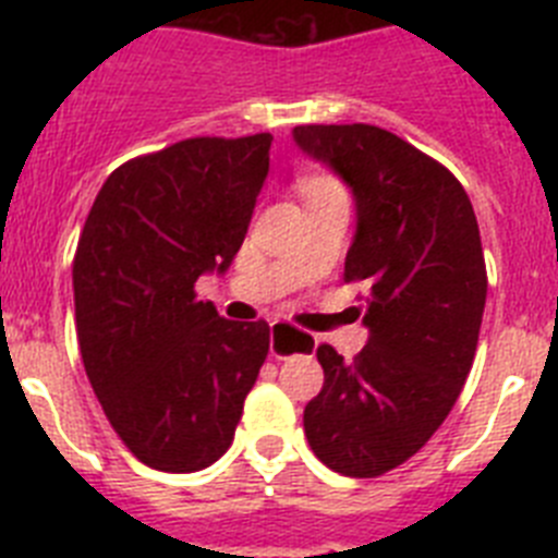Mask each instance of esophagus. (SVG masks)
Wrapping results in <instances>:
<instances>
[{
	"mask_svg": "<svg viewBox=\"0 0 558 558\" xmlns=\"http://www.w3.org/2000/svg\"><path fill=\"white\" fill-rule=\"evenodd\" d=\"M313 349L315 340L310 338V335L288 332V329H282L279 324L270 327V354H274L276 360H284L295 352H313Z\"/></svg>",
	"mask_w": 558,
	"mask_h": 558,
	"instance_id": "1",
	"label": "esophagus"
}]
</instances>
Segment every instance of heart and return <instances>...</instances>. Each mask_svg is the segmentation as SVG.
Segmentation results:
<instances>
[{
    "instance_id": "heart-1",
    "label": "heart",
    "mask_w": 558,
    "mask_h": 558,
    "mask_svg": "<svg viewBox=\"0 0 558 558\" xmlns=\"http://www.w3.org/2000/svg\"><path fill=\"white\" fill-rule=\"evenodd\" d=\"M327 186H335V181L329 179H307L302 184L304 192H315V190H327Z\"/></svg>"
}]
</instances>
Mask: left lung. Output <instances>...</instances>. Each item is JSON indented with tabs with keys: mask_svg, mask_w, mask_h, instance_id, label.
<instances>
[{
	"mask_svg": "<svg viewBox=\"0 0 558 558\" xmlns=\"http://www.w3.org/2000/svg\"><path fill=\"white\" fill-rule=\"evenodd\" d=\"M295 145L352 190L347 282H366L368 343L343 360L318 347L324 388L304 433L329 470L377 477L427 445L472 368L486 304L475 211L458 179L377 125H299Z\"/></svg>",
	"mask_w": 558,
	"mask_h": 558,
	"instance_id": "obj_1",
	"label": "left lung"
}]
</instances>
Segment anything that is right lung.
<instances>
[{
  "instance_id": "add662e5",
  "label": "right lung",
  "mask_w": 558,
  "mask_h": 558,
  "mask_svg": "<svg viewBox=\"0 0 558 558\" xmlns=\"http://www.w3.org/2000/svg\"><path fill=\"white\" fill-rule=\"evenodd\" d=\"M274 136H198L125 161L97 192L72 284L81 357L128 450L198 472L234 441L270 349L265 322L220 318L198 276L240 251Z\"/></svg>"
}]
</instances>
